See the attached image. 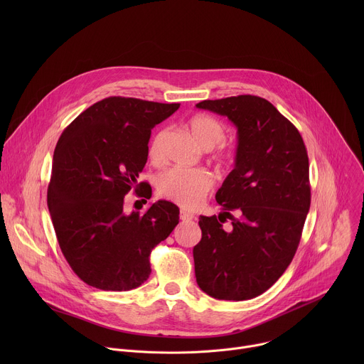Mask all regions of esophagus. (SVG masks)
Returning a JSON list of instances; mask_svg holds the SVG:
<instances>
[{"label": "esophagus", "mask_w": 364, "mask_h": 364, "mask_svg": "<svg viewBox=\"0 0 364 364\" xmlns=\"http://www.w3.org/2000/svg\"><path fill=\"white\" fill-rule=\"evenodd\" d=\"M180 219H181L183 222H190V220H193V219H194V215H193V213H188V212L181 210V212H180Z\"/></svg>", "instance_id": "1"}]
</instances>
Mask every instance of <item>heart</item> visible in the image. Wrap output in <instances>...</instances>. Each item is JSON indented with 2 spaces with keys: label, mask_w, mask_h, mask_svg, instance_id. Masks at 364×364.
Here are the masks:
<instances>
[{
  "label": "heart",
  "mask_w": 364,
  "mask_h": 364,
  "mask_svg": "<svg viewBox=\"0 0 364 364\" xmlns=\"http://www.w3.org/2000/svg\"><path fill=\"white\" fill-rule=\"evenodd\" d=\"M187 127L191 138L203 149H213L226 135L223 122L210 115H196L188 121ZM168 136L170 131L161 129L152 138L148 151L152 163L161 164L164 161V148ZM215 159L222 164H232L235 160V151L222 146L215 152ZM213 184V174L207 170L171 168L159 177L157 188L164 198L177 203L184 209H194L203 197L210 191Z\"/></svg>",
  "instance_id": "b5f03b06"
}]
</instances>
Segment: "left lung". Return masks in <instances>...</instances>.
I'll return each instance as SVG.
<instances>
[{"instance_id":"8db88e82","label":"left lung","mask_w":364,"mask_h":364,"mask_svg":"<svg viewBox=\"0 0 364 364\" xmlns=\"http://www.w3.org/2000/svg\"><path fill=\"white\" fill-rule=\"evenodd\" d=\"M196 107L228 117L237 128L235 168L216 193L223 212L219 219H198L196 281L216 299H250L279 279L299 245L311 204L306 148L298 129L264 97L239 95ZM222 217L232 220L229 232Z\"/></svg>"}]
</instances>
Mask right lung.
I'll list each match as a JSON object with an SVG mask.
<instances>
[{"label": "right lung", "mask_w": 364, "mask_h": 364, "mask_svg": "<svg viewBox=\"0 0 364 364\" xmlns=\"http://www.w3.org/2000/svg\"><path fill=\"white\" fill-rule=\"evenodd\" d=\"M178 108L111 96L93 103L60 135L47 205L62 253L87 285L103 291L139 287L151 274V250L178 225V207L167 200L144 213L124 209L132 188L151 197V187L138 184L151 129Z\"/></svg>", "instance_id": "right-lung-1"}]
</instances>
